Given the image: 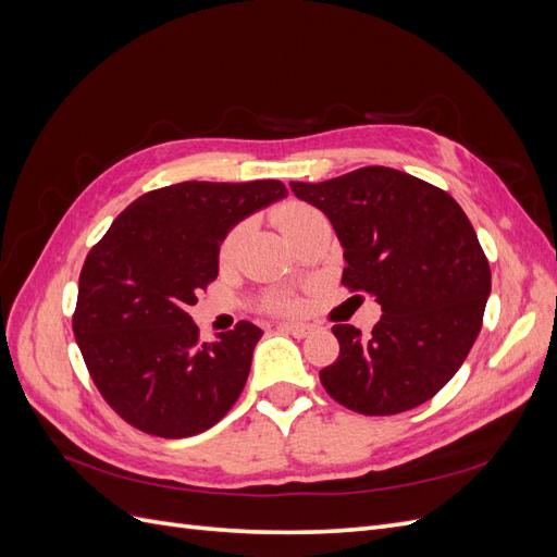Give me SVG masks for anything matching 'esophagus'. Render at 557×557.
<instances>
[{
	"mask_svg": "<svg viewBox=\"0 0 557 557\" xmlns=\"http://www.w3.org/2000/svg\"><path fill=\"white\" fill-rule=\"evenodd\" d=\"M278 330L281 332H288V334H295V336H309L311 334V325H305V323H288V320H285V323H278Z\"/></svg>",
	"mask_w": 557,
	"mask_h": 557,
	"instance_id": "1",
	"label": "esophagus"
}]
</instances>
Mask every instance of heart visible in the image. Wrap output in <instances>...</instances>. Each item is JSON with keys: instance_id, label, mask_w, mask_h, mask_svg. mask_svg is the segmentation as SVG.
I'll use <instances>...</instances> for the list:
<instances>
[{"instance_id": "obj_1", "label": "heart", "mask_w": 557, "mask_h": 557, "mask_svg": "<svg viewBox=\"0 0 557 557\" xmlns=\"http://www.w3.org/2000/svg\"><path fill=\"white\" fill-rule=\"evenodd\" d=\"M318 211L307 207V205H299V201H288V205H283L276 209L274 213V221L276 225L281 227V232L285 234V237L293 239L295 234L305 227L311 218H315ZM239 230H232L223 246H221V260L227 262L232 256H234V248H237L239 244ZM267 307L274 309V311H295L299 309V297L293 295V293H285V290H274L267 295Z\"/></svg>"}]
</instances>
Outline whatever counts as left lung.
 Segmentation results:
<instances>
[{"label": "left lung", "mask_w": 557, "mask_h": 557, "mask_svg": "<svg viewBox=\"0 0 557 557\" xmlns=\"http://www.w3.org/2000/svg\"><path fill=\"white\" fill-rule=\"evenodd\" d=\"M344 246L348 290L381 305L369 334L334 325L339 358L320 369L332 399L364 416L420 407L455 376L481 332L491 264L448 193L391 166L293 181Z\"/></svg>", "instance_id": "left-lung-1"}]
</instances>
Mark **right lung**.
<instances>
[{"mask_svg": "<svg viewBox=\"0 0 557 557\" xmlns=\"http://www.w3.org/2000/svg\"><path fill=\"white\" fill-rule=\"evenodd\" d=\"M288 195L281 181H185L150 190L88 252L76 344L109 407L164 440L213 428L239 399L262 330L242 320L211 344L188 315L218 276L227 232Z\"/></svg>", "mask_w": 557, "mask_h": 557, "instance_id": "add662e5", "label": "right lung"}]
</instances>
